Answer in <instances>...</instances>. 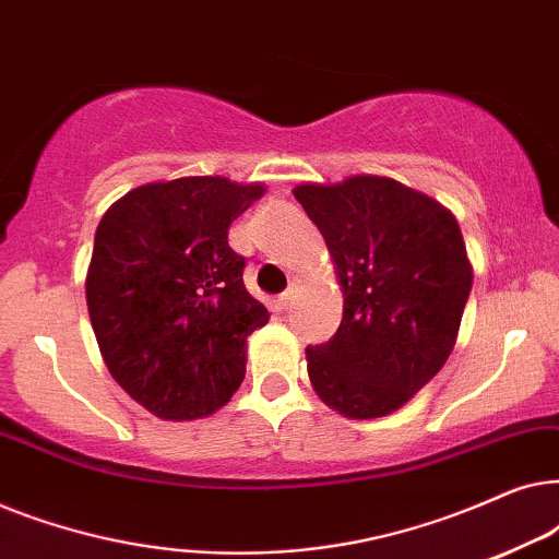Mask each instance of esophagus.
<instances>
[{"mask_svg": "<svg viewBox=\"0 0 559 559\" xmlns=\"http://www.w3.org/2000/svg\"><path fill=\"white\" fill-rule=\"evenodd\" d=\"M293 300H295V289H287V293H282V295L277 297L280 310H289V308H293Z\"/></svg>", "mask_w": 559, "mask_h": 559, "instance_id": "obj_1", "label": "esophagus"}]
</instances>
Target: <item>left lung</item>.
<instances>
[{
	"instance_id": "8db88e82",
	"label": "left lung",
	"mask_w": 559,
	"mask_h": 559,
	"mask_svg": "<svg viewBox=\"0 0 559 559\" xmlns=\"http://www.w3.org/2000/svg\"><path fill=\"white\" fill-rule=\"evenodd\" d=\"M293 193L343 287L338 331L305 348L312 389L343 417L392 415L455 346L473 285L461 226L435 198L379 175Z\"/></svg>"
}]
</instances>
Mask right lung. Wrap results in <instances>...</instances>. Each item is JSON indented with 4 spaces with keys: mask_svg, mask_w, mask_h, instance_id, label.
I'll list each match as a JSON object with an SVG mask.
<instances>
[{
    "mask_svg": "<svg viewBox=\"0 0 559 559\" xmlns=\"http://www.w3.org/2000/svg\"><path fill=\"white\" fill-rule=\"evenodd\" d=\"M262 195L218 175L147 182L96 228L91 325L117 384L159 419L209 417L241 386L247 338L270 312L243 287L228 226Z\"/></svg>",
    "mask_w": 559,
    "mask_h": 559,
    "instance_id": "add662e5",
    "label": "right lung"
}]
</instances>
